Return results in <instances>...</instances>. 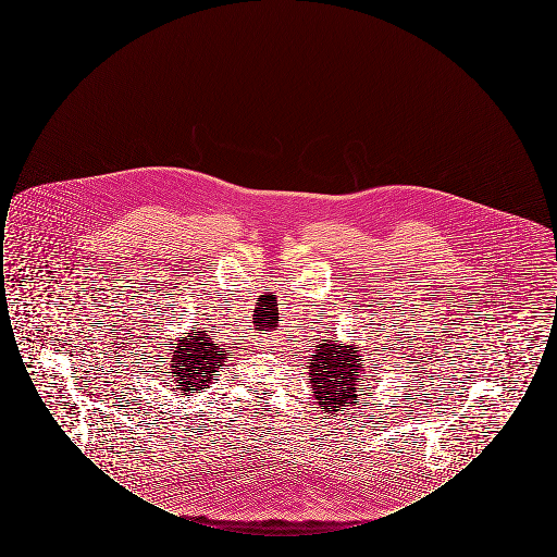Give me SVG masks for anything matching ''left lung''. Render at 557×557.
Masks as SVG:
<instances>
[{
	"label": "left lung",
	"instance_id": "1",
	"mask_svg": "<svg viewBox=\"0 0 557 557\" xmlns=\"http://www.w3.org/2000/svg\"><path fill=\"white\" fill-rule=\"evenodd\" d=\"M361 350L357 345H341L334 341H323L315 346V355H311L307 373L313 388L315 400L325 413H338L346 407L359 403L363 391L359 388L363 380Z\"/></svg>",
	"mask_w": 557,
	"mask_h": 557
}]
</instances>
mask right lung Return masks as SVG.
Here are the masks:
<instances>
[{
    "mask_svg": "<svg viewBox=\"0 0 557 557\" xmlns=\"http://www.w3.org/2000/svg\"><path fill=\"white\" fill-rule=\"evenodd\" d=\"M171 375L182 395L189 398L191 393H202L223 370L227 350L214 343L207 330H189L184 338H175L171 346Z\"/></svg>",
    "mask_w": 557,
    "mask_h": 557,
    "instance_id": "obj_1",
    "label": "right lung"
}]
</instances>
